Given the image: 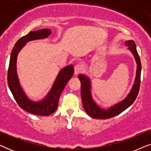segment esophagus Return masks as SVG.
Masks as SVG:
<instances>
[{"label":"esophagus","mask_w":151,"mask_h":151,"mask_svg":"<svg viewBox=\"0 0 151 151\" xmlns=\"http://www.w3.org/2000/svg\"><path fill=\"white\" fill-rule=\"evenodd\" d=\"M82 67L81 65H80V64L76 65L75 67H74V74H75L76 76H77L78 74L82 71Z\"/></svg>","instance_id":"esophagus-1"}]
</instances>
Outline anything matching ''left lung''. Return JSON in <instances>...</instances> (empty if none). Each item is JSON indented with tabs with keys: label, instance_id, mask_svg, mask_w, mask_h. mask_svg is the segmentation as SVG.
Segmentation results:
<instances>
[{
	"label": "left lung",
	"instance_id": "left-lung-1",
	"mask_svg": "<svg viewBox=\"0 0 151 151\" xmlns=\"http://www.w3.org/2000/svg\"><path fill=\"white\" fill-rule=\"evenodd\" d=\"M126 46L128 47V49L131 51L135 58L136 64H137V70H136V76L131 91L128 96L120 102L115 104L109 108L104 109L101 108L96 104L92 97L91 84L89 78L84 74H80L78 78L81 82V98L83 104L84 109L90 117L95 119H109L123 112L127 108L131 106L137 98L140 86V77H141L142 65L140 58L138 55L136 45L133 40H127L125 42Z\"/></svg>",
	"mask_w": 151,
	"mask_h": 151
}]
</instances>
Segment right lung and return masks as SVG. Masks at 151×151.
I'll list each match as a JSON object with an SVG mask.
<instances>
[{"mask_svg":"<svg viewBox=\"0 0 151 151\" xmlns=\"http://www.w3.org/2000/svg\"><path fill=\"white\" fill-rule=\"evenodd\" d=\"M51 34V30L49 29H41L38 31L30 32L27 35L20 38L16 42L12 51L7 73L8 86L20 108L32 114L42 116L52 114L57 109L61 93L63 92L68 81L73 75V66L69 65L62 69L58 74L52 87L47 96L42 100L34 102L28 98L20 86L16 65L18 53L25 46L27 42L47 38Z\"/></svg>","mask_w":151,"mask_h":151,"instance_id":"obj_1","label":"right lung"}]
</instances>
